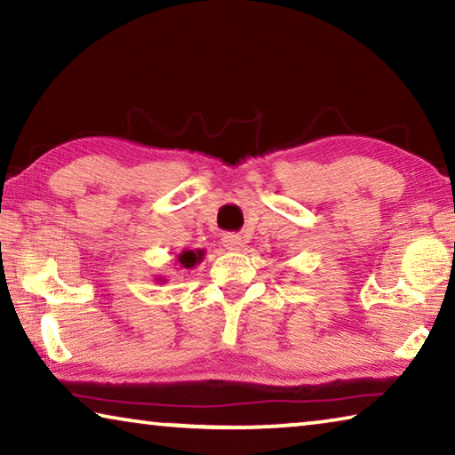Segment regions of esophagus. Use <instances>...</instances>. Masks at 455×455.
Wrapping results in <instances>:
<instances>
[{"mask_svg": "<svg viewBox=\"0 0 455 455\" xmlns=\"http://www.w3.org/2000/svg\"><path fill=\"white\" fill-rule=\"evenodd\" d=\"M222 244H225L228 251H236V249H241L243 241H241V236L235 233H225L222 235Z\"/></svg>", "mask_w": 455, "mask_h": 455, "instance_id": "esophagus-1", "label": "esophagus"}]
</instances>
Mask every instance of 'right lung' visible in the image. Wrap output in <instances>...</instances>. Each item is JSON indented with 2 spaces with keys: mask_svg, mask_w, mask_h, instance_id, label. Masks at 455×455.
Listing matches in <instances>:
<instances>
[{
  "mask_svg": "<svg viewBox=\"0 0 455 455\" xmlns=\"http://www.w3.org/2000/svg\"><path fill=\"white\" fill-rule=\"evenodd\" d=\"M203 259V251H184L182 255H179V263L184 267V268H190L195 267L198 260Z\"/></svg>",
  "mask_w": 455,
  "mask_h": 455,
  "instance_id": "1",
  "label": "right lung"
}]
</instances>
